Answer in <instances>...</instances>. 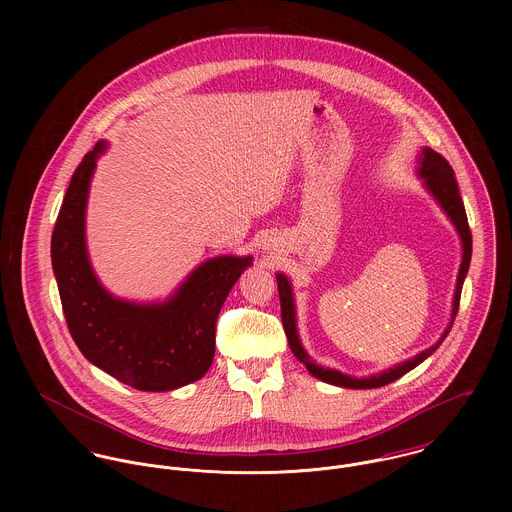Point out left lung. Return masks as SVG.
<instances>
[{"mask_svg": "<svg viewBox=\"0 0 512 512\" xmlns=\"http://www.w3.org/2000/svg\"><path fill=\"white\" fill-rule=\"evenodd\" d=\"M418 177L422 179V185L424 189L434 197V201L438 203L439 209L445 213V217L449 219V222L455 226L457 234H459V240H461V264H459V272H457V282H455V292H453V301H451V317H449V323L447 327L443 329L441 337L438 341L418 353L416 357L404 361V363H398V365L390 366V368H384L376 374H370V376H351V374H345L337 368H329V366L317 365L309 353L305 351L301 339H299V331H297V313H295V299H293V288L290 278L282 272L276 274V280H278V292H280V303H282V323H284V329H286V335H288V343H290V349H292L293 355L305 365V368L311 372V376L327 382V384H333V386H341V388H355V390H366V388H380L384 384H390L394 382L396 378L404 376L406 372H410L412 368H416L418 365H422L428 357H432L436 351H438L439 345L443 343V339L447 337L451 325H453V319L457 315V309H459V297H461V288H463V282H465V276L469 272V264H471V230H469V224H467V215H465V207H463V201L459 197V189H457V181H455V173L451 169V165L439 155L438 151H434L432 147H422L420 149V155H418V169H416Z\"/></svg>", "mask_w": 512, "mask_h": 512, "instance_id": "8db88e82", "label": "left lung"}]
</instances>
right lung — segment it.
<instances>
[{"instance_id":"obj_1","label":"right lung","mask_w":512,"mask_h":512,"mask_svg":"<svg viewBox=\"0 0 512 512\" xmlns=\"http://www.w3.org/2000/svg\"><path fill=\"white\" fill-rule=\"evenodd\" d=\"M106 147L98 142L82 157L51 238L65 319L92 365L144 392L177 390L203 378L213 365L220 307L254 258H209L163 301H132L108 292L94 274L86 246L90 181Z\"/></svg>"}]
</instances>
